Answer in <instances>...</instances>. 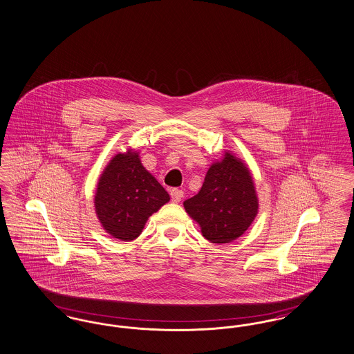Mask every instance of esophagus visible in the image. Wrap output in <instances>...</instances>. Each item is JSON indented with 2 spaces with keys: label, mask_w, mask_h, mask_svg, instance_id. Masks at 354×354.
<instances>
[{
  "label": "esophagus",
  "mask_w": 354,
  "mask_h": 354,
  "mask_svg": "<svg viewBox=\"0 0 354 354\" xmlns=\"http://www.w3.org/2000/svg\"><path fill=\"white\" fill-rule=\"evenodd\" d=\"M185 196V192L179 188H172L171 189V198H172V202H180L182 198Z\"/></svg>",
  "instance_id": "obj_1"
}]
</instances>
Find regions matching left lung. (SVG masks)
Returning a JSON list of instances; mask_svg holds the SVG:
<instances>
[{"label": "left lung", "instance_id": "obj_1", "mask_svg": "<svg viewBox=\"0 0 354 354\" xmlns=\"http://www.w3.org/2000/svg\"><path fill=\"white\" fill-rule=\"evenodd\" d=\"M183 204L187 214L199 223L203 236L216 244L243 235L259 208L250 169L228 152L207 171L201 191Z\"/></svg>", "mask_w": 354, "mask_h": 354}]
</instances>
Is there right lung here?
I'll list each match as a JSON object with an SVG mask.
<instances>
[{
  "label": "right lung",
  "mask_w": 354,
  "mask_h": 354,
  "mask_svg": "<svg viewBox=\"0 0 354 354\" xmlns=\"http://www.w3.org/2000/svg\"><path fill=\"white\" fill-rule=\"evenodd\" d=\"M169 201L167 191L142 166L139 155L129 151L115 155L104 169L94 203L103 228L115 239L130 241Z\"/></svg>",
  "instance_id": "right-lung-1"
}]
</instances>
